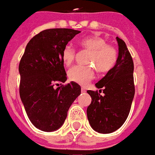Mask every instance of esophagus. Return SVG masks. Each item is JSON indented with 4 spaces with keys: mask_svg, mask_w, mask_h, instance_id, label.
Listing matches in <instances>:
<instances>
[{
    "mask_svg": "<svg viewBox=\"0 0 155 155\" xmlns=\"http://www.w3.org/2000/svg\"><path fill=\"white\" fill-rule=\"evenodd\" d=\"M81 91H82V93H86V89H85L84 87H82V88H81Z\"/></svg>",
    "mask_w": 155,
    "mask_h": 155,
    "instance_id": "1",
    "label": "esophagus"
}]
</instances>
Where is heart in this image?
Returning <instances> with one entry per match:
<instances>
[{
    "instance_id": "b5f03b06",
    "label": "heart",
    "mask_w": 155,
    "mask_h": 155,
    "mask_svg": "<svg viewBox=\"0 0 155 155\" xmlns=\"http://www.w3.org/2000/svg\"><path fill=\"white\" fill-rule=\"evenodd\" d=\"M78 43L83 49L90 51L87 62L94 65L98 72H107L114 68L118 60V51L114 46L107 44L104 38L99 36H90L80 39ZM75 57L76 50L72 45H67L62 49L61 58L65 66L71 65ZM93 66L73 67L68 72V78L80 85H87L95 75Z\"/></svg>"
}]
</instances>
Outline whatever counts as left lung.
<instances>
[{"label": "left lung", "instance_id": "obj_1", "mask_svg": "<svg viewBox=\"0 0 155 155\" xmlns=\"http://www.w3.org/2000/svg\"><path fill=\"white\" fill-rule=\"evenodd\" d=\"M118 57L114 68L95 85L97 91L87 90L92 102L87 108L91 127L101 134L116 131L124 124L134 97V62L124 41L116 37ZM103 90L104 95H100Z\"/></svg>", "mask_w": 155, "mask_h": 155}]
</instances>
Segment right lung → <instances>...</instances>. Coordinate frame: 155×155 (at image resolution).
<instances>
[{
    "label": "right lung",
    "instance_id": "right-lung-1",
    "mask_svg": "<svg viewBox=\"0 0 155 155\" xmlns=\"http://www.w3.org/2000/svg\"><path fill=\"white\" fill-rule=\"evenodd\" d=\"M80 32L68 28L42 31L27 43L20 61V97L31 124L41 131L60 128L81 94V87L74 82L54 88L67 80L62 49Z\"/></svg>",
    "mask_w": 155,
    "mask_h": 155
}]
</instances>
